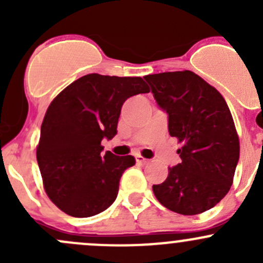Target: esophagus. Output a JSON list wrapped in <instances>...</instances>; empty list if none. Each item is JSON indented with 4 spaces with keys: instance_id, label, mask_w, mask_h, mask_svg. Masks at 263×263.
<instances>
[{
    "instance_id": "obj_1",
    "label": "esophagus",
    "mask_w": 263,
    "mask_h": 263,
    "mask_svg": "<svg viewBox=\"0 0 263 263\" xmlns=\"http://www.w3.org/2000/svg\"><path fill=\"white\" fill-rule=\"evenodd\" d=\"M136 161H137V164H146L148 160L147 159L142 158L141 155H136Z\"/></svg>"
}]
</instances>
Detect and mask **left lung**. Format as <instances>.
<instances>
[{"label": "left lung", "mask_w": 263, "mask_h": 263, "mask_svg": "<svg viewBox=\"0 0 263 263\" xmlns=\"http://www.w3.org/2000/svg\"><path fill=\"white\" fill-rule=\"evenodd\" d=\"M156 104L168 115V129L182 147L181 163L154 184L159 202L171 211L197 215L225 197L239 160L232 113L215 87L192 71L145 76Z\"/></svg>", "instance_id": "left-lung-1"}]
</instances>
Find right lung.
<instances>
[{"label": "right lung", "instance_id": "add662e5", "mask_svg": "<svg viewBox=\"0 0 263 263\" xmlns=\"http://www.w3.org/2000/svg\"><path fill=\"white\" fill-rule=\"evenodd\" d=\"M148 91L141 78L89 73L50 103L36 160L47 195L63 213L89 217L115 202L122 174L136 160L132 155L103 154L102 140L117 135L123 103Z\"/></svg>", "mask_w": 263, "mask_h": 263}]
</instances>
